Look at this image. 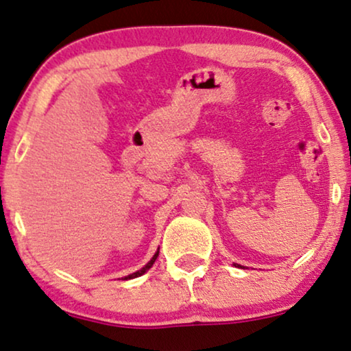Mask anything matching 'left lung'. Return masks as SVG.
Returning a JSON list of instances; mask_svg holds the SVG:
<instances>
[{"label":"left lung","mask_w":351,"mask_h":351,"mask_svg":"<svg viewBox=\"0 0 351 351\" xmlns=\"http://www.w3.org/2000/svg\"><path fill=\"white\" fill-rule=\"evenodd\" d=\"M234 266H237V268H242V266H241V265H237V263H234Z\"/></svg>","instance_id":"left-lung-1"}]
</instances>
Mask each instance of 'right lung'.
Listing matches in <instances>:
<instances>
[{"mask_svg": "<svg viewBox=\"0 0 351 351\" xmlns=\"http://www.w3.org/2000/svg\"><path fill=\"white\" fill-rule=\"evenodd\" d=\"M157 256H158V250L156 252V254H154V256H152V258H151V260H149V261H147V263H146V265H144L141 269L134 271V273H132V274H128V276H125L123 279H133V278L143 276V274H144V273H146V271H149V269H151V268H152L154 261H156V260H157Z\"/></svg>", "mask_w": 351, "mask_h": 351, "instance_id": "obj_1", "label": "right lung"}]
</instances>
